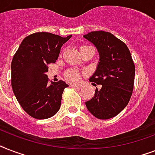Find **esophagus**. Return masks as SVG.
I'll return each mask as SVG.
<instances>
[{
    "label": "esophagus",
    "mask_w": 155,
    "mask_h": 155,
    "mask_svg": "<svg viewBox=\"0 0 155 155\" xmlns=\"http://www.w3.org/2000/svg\"><path fill=\"white\" fill-rule=\"evenodd\" d=\"M70 87H75V88H80V87H81V86H80V85L73 84H71Z\"/></svg>",
    "instance_id": "1"
}]
</instances>
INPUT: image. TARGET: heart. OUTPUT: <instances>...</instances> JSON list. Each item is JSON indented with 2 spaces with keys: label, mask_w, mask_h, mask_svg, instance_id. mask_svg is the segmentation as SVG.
I'll return each instance as SVG.
<instances>
[{
  "label": "heart",
  "mask_w": 155,
  "mask_h": 155,
  "mask_svg": "<svg viewBox=\"0 0 155 155\" xmlns=\"http://www.w3.org/2000/svg\"><path fill=\"white\" fill-rule=\"evenodd\" d=\"M87 47H89L88 46H82V47L80 48V51H82V50L87 48ZM80 74L76 70H74V69H70V70H68L65 73V78L69 81H71V82H77L79 79H80Z\"/></svg>",
  "instance_id": "b5f03b06"
}]
</instances>
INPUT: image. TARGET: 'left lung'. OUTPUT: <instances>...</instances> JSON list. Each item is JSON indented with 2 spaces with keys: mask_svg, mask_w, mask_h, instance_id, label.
<instances>
[{
  "mask_svg": "<svg viewBox=\"0 0 155 155\" xmlns=\"http://www.w3.org/2000/svg\"><path fill=\"white\" fill-rule=\"evenodd\" d=\"M84 37L95 45L100 54V62L90 82L101 85L85 104L98 119H110L130 101L134 84V63L127 46L111 33L92 31Z\"/></svg>",
  "mask_w": 155,
  "mask_h": 155,
  "instance_id": "1",
  "label": "left lung"
}]
</instances>
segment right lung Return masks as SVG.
I'll use <instances>...</instances> for the list:
<instances>
[{"mask_svg":"<svg viewBox=\"0 0 155 155\" xmlns=\"http://www.w3.org/2000/svg\"><path fill=\"white\" fill-rule=\"evenodd\" d=\"M71 35L63 38L47 32H38L25 38L11 63V84L21 108L30 117L47 119L61 105L64 88L63 80L49 84L48 65L58 59L60 49Z\"/></svg>","mask_w":155,"mask_h":155,"instance_id":"right-lung-1","label":"right lung"}]
</instances>
